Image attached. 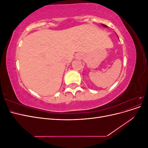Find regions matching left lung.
Listing matches in <instances>:
<instances>
[{"label": "left lung", "mask_w": 148, "mask_h": 148, "mask_svg": "<svg viewBox=\"0 0 148 148\" xmlns=\"http://www.w3.org/2000/svg\"><path fill=\"white\" fill-rule=\"evenodd\" d=\"M102 25L103 26H104V27H106V28H107V27H108V26H107L106 25H104V24H102Z\"/></svg>", "instance_id": "obj_1"}]
</instances>
